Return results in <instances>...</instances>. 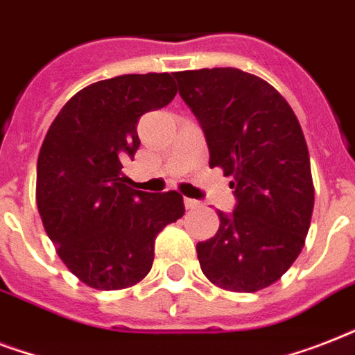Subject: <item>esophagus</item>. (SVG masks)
I'll list each match as a JSON object with an SVG mask.
<instances>
[{
  "mask_svg": "<svg viewBox=\"0 0 355 355\" xmlns=\"http://www.w3.org/2000/svg\"><path fill=\"white\" fill-rule=\"evenodd\" d=\"M184 206H186V210H195V208H199L200 202L193 199H184Z\"/></svg>",
  "mask_w": 355,
  "mask_h": 355,
  "instance_id": "34e87169",
  "label": "esophagus"
}]
</instances>
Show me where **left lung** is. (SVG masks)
<instances>
[{
	"instance_id": "1",
	"label": "left lung",
	"mask_w": 355,
	"mask_h": 355,
	"mask_svg": "<svg viewBox=\"0 0 355 355\" xmlns=\"http://www.w3.org/2000/svg\"><path fill=\"white\" fill-rule=\"evenodd\" d=\"M178 92L205 130L210 167L232 177L237 205L217 211L219 230L197 243L214 286L261 291L293 265L313 214L315 189L304 132L289 103L236 68L177 71Z\"/></svg>"
}]
</instances>
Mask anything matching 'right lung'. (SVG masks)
<instances>
[{
	"instance_id": "1",
	"label": "right lung",
	"mask_w": 355,
	"mask_h": 355,
	"mask_svg": "<svg viewBox=\"0 0 355 355\" xmlns=\"http://www.w3.org/2000/svg\"><path fill=\"white\" fill-rule=\"evenodd\" d=\"M175 96L169 73L99 80L64 105L44 138L36 206L64 265L88 287L118 291L144 280L156 236L184 216L178 191L145 193L123 175L139 147V118Z\"/></svg>"
}]
</instances>
